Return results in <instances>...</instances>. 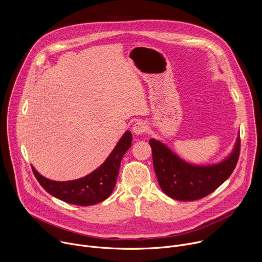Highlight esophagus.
<instances>
[{"mask_svg":"<svg viewBox=\"0 0 262 262\" xmlns=\"http://www.w3.org/2000/svg\"><path fill=\"white\" fill-rule=\"evenodd\" d=\"M147 130V125L143 121H138L133 125V132L136 135H143Z\"/></svg>","mask_w":262,"mask_h":262,"instance_id":"34e87169","label":"esophagus"}]
</instances>
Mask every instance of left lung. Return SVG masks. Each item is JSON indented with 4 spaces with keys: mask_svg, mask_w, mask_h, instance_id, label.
Returning <instances> with one entry per match:
<instances>
[{
    "mask_svg": "<svg viewBox=\"0 0 262 262\" xmlns=\"http://www.w3.org/2000/svg\"><path fill=\"white\" fill-rule=\"evenodd\" d=\"M149 144L161 189L167 196L179 201L198 200L216 190L232 174L241 150L238 136L231 155L226 160L219 164L197 166L181 160L161 141L150 139Z\"/></svg>",
    "mask_w": 262,
    "mask_h": 262,
    "instance_id": "8db88e82",
    "label": "left lung"
}]
</instances>
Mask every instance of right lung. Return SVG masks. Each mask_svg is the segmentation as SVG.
Here are the masks:
<instances>
[{
  "instance_id": "add662e5",
  "label": "right lung",
  "mask_w": 262,
  "mask_h": 262,
  "mask_svg": "<svg viewBox=\"0 0 262 262\" xmlns=\"http://www.w3.org/2000/svg\"><path fill=\"white\" fill-rule=\"evenodd\" d=\"M132 141V133L127 130L103 164L80 179L55 181L40 175L34 167H32V170L40 185L52 196L74 205H93L102 202L113 192L121 160L130 147Z\"/></svg>"
}]
</instances>
